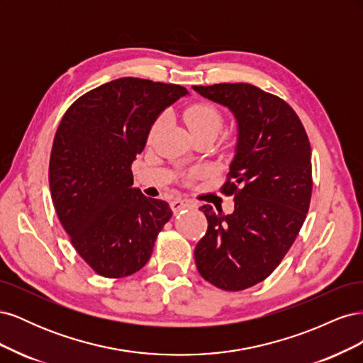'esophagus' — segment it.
<instances>
[{"instance_id":"obj_1","label":"esophagus","mask_w":363,"mask_h":363,"mask_svg":"<svg viewBox=\"0 0 363 363\" xmlns=\"http://www.w3.org/2000/svg\"><path fill=\"white\" fill-rule=\"evenodd\" d=\"M194 207V203L189 201V200H182V199H175L171 201V208L174 213H177L180 211H183V208H191Z\"/></svg>"}]
</instances>
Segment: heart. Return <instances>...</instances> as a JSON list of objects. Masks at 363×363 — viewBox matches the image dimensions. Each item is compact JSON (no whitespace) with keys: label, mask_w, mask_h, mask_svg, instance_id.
I'll return each instance as SVG.
<instances>
[{"label":"heart","mask_w":363,"mask_h":363,"mask_svg":"<svg viewBox=\"0 0 363 363\" xmlns=\"http://www.w3.org/2000/svg\"><path fill=\"white\" fill-rule=\"evenodd\" d=\"M183 119L186 125L189 127L194 138L206 135V133H212L216 136L218 131L221 130L223 121H224L221 111L211 103H195V104H191L189 107H186V111L183 112ZM163 124H164V115H160L150 130V140H152L157 136ZM199 174L200 171L195 169L188 175V179H194Z\"/></svg>","instance_id":"obj_1"}]
</instances>
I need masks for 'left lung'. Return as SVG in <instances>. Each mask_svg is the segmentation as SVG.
Segmentation results:
<instances>
[{
	"label": "left lung",
	"instance_id": "left-lung-1",
	"mask_svg": "<svg viewBox=\"0 0 363 363\" xmlns=\"http://www.w3.org/2000/svg\"><path fill=\"white\" fill-rule=\"evenodd\" d=\"M194 89L238 121L236 155L221 189L235 195V211L200 208L207 232L195 247L196 269L219 289L242 291L280 265L304 223L312 196L311 142L294 108L257 86Z\"/></svg>",
	"mask_w": 363,
	"mask_h": 363
}]
</instances>
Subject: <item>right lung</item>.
Instances as JSON below:
<instances>
[{
	"mask_svg": "<svg viewBox=\"0 0 363 363\" xmlns=\"http://www.w3.org/2000/svg\"><path fill=\"white\" fill-rule=\"evenodd\" d=\"M188 94L124 77L82 95L60 121L50 157L52 204L75 251L103 277L144 268L172 216L167 201L133 188L131 163L157 116Z\"/></svg>",
	"mask_w": 363,
	"mask_h": 363,
	"instance_id": "obj_1",
	"label": "right lung"
}]
</instances>
